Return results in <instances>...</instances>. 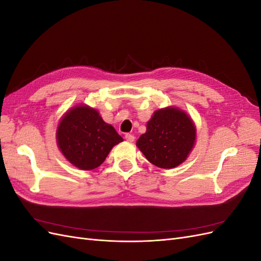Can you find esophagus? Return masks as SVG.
Instances as JSON below:
<instances>
[{
    "instance_id": "34e87169",
    "label": "esophagus",
    "mask_w": 261,
    "mask_h": 261,
    "mask_svg": "<svg viewBox=\"0 0 261 261\" xmlns=\"http://www.w3.org/2000/svg\"><path fill=\"white\" fill-rule=\"evenodd\" d=\"M125 139L127 140V141H129V143H133V141L135 140V136L132 135V134H126V135H125Z\"/></svg>"
}]
</instances>
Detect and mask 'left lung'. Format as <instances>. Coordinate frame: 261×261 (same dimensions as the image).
Listing matches in <instances>:
<instances>
[{"label": "left lung", "mask_w": 261, "mask_h": 261, "mask_svg": "<svg viewBox=\"0 0 261 261\" xmlns=\"http://www.w3.org/2000/svg\"><path fill=\"white\" fill-rule=\"evenodd\" d=\"M197 129L192 117L177 107L156 110L147 122L146 133L136 146L147 160L160 169L183 163L196 144Z\"/></svg>", "instance_id": "obj_1"}]
</instances>
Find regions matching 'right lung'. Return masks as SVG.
<instances>
[{"instance_id":"obj_1","label":"right lung","mask_w":261,"mask_h":261,"mask_svg":"<svg viewBox=\"0 0 261 261\" xmlns=\"http://www.w3.org/2000/svg\"><path fill=\"white\" fill-rule=\"evenodd\" d=\"M123 141L111 124L102 120L98 110L77 105L65 112L57 128V144L74 167L90 171L105 162L112 148Z\"/></svg>"}]
</instances>
